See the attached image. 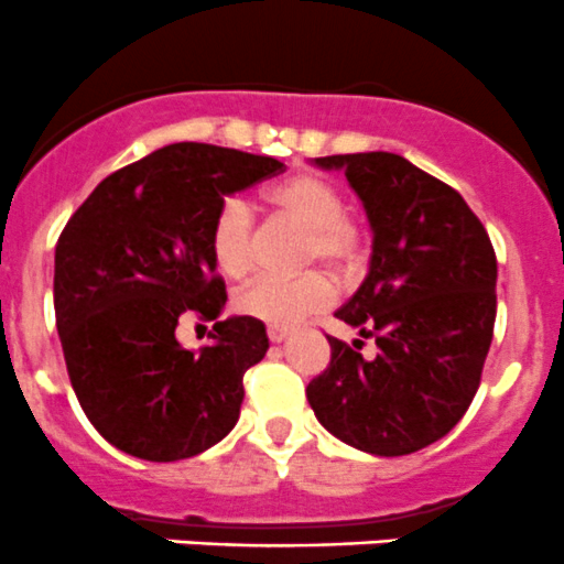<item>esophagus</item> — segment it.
I'll list each match as a JSON object with an SVG mask.
<instances>
[{
    "instance_id": "obj_1",
    "label": "esophagus",
    "mask_w": 564,
    "mask_h": 564,
    "mask_svg": "<svg viewBox=\"0 0 564 564\" xmlns=\"http://www.w3.org/2000/svg\"><path fill=\"white\" fill-rule=\"evenodd\" d=\"M288 328H282V326H269V339L271 343H282L284 337H288Z\"/></svg>"
}]
</instances>
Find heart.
<instances>
[{
	"label": "heart",
	"mask_w": 564,
	"mask_h": 564,
	"mask_svg": "<svg viewBox=\"0 0 564 564\" xmlns=\"http://www.w3.org/2000/svg\"><path fill=\"white\" fill-rule=\"evenodd\" d=\"M265 203L282 219L304 227L301 263H323L345 276L359 265L365 252V232L345 210V197L332 181L315 172H293L265 188ZM210 260L230 280H241L254 269V219L241 199H227L214 216L208 236ZM332 301V282L321 271L284 280L260 276L236 295L241 315L269 326H293L301 317L323 310Z\"/></svg>",
	"instance_id": "1"
}]
</instances>
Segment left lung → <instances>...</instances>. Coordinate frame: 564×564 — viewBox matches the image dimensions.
<instances>
[{"instance_id": "obj_1", "label": "left lung", "mask_w": 564, "mask_h": 564, "mask_svg": "<svg viewBox=\"0 0 564 564\" xmlns=\"http://www.w3.org/2000/svg\"><path fill=\"white\" fill-rule=\"evenodd\" d=\"M365 203L372 258L334 315L376 339L365 359L328 337L332 361L306 387L317 422L370 455H411L447 436L477 394L496 321V254L453 186L398 153L315 159Z\"/></svg>"}]
</instances>
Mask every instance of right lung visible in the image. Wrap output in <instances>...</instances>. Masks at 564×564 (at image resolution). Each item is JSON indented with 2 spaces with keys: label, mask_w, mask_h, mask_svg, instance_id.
<instances>
[{
  "label": "right lung",
  "mask_w": 564,
  "mask_h": 564,
  "mask_svg": "<svg viewBox=\"0 0 564 564\" xmlns=\"http://www.w3.org/2000/svg\"><path fill=\"white\" fill-rule=\"evenodd\" d=\"M284 172L271 155L177 142L111 172L59 232L54 312L70 387L95 431L133 458H194L236 427L263 321L227 317L194 355L174 337L227 301L210 225L227 194Z\"/></svg>",
  "instance_id": "obj_1"
}]
</instances>
